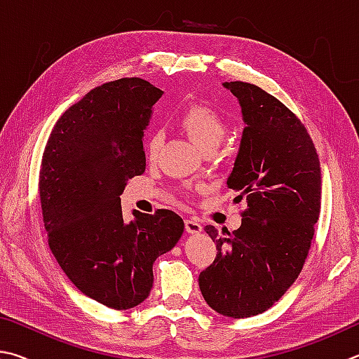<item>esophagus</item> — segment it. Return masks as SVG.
<instances>
[{
    "label": "esophagus",
    "instance_id": "34e87169",
    "mask_svg": "<svg viewBox=\"0 0 359 359\" xmlns=\"http://www.w3.org/2000/svg\"><path fill=\"white\" fill-rule=\"evenodd\" d=\"M184 225H186V231H187V233H191V235H198L200 231L203 230L202 224L196 221V219H186Z\"/></svg>",
    "mask_w": 359,
    "mask_h": 359
}]
</instances>
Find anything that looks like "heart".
Instances as JSON below:
<instances>
[{"label": "heart", "mask_w": 359, "mask_h": 359, "mask_svg": "<svg viewBox=\"0 0 359 359\" xmlns=\"http://www.w3.org/2000/svg\"><path fill=\"white\" fill-rule=\"evenodd\" d=\"M180 124L202 151L217 148V144L222 142L225 135V123L222 116L208 104H191L181 113ZM161 142L159 134H151L148 137V157H154L157 154V151L161 148Z\"/></svg>", "instance_id": "heart-1"}]
</instances>
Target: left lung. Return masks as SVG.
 Wrapping results in <instances>:
<instances>
[{
	"label": "left lung",
	"mask_w": 359,
	"mask_h": 359,
	"mask_svg": "<svg viewBox=\"0 0 359 359\" xmlns=\"http://www.w3.org/2000/svg\"><path fill=\"white\" fill-rule=\"evenodd\" d=\"M222 85L246 124L227 186L248 208L233 233L206 225L217 254L198 285L211 309L244 318L269 309L303 269L320 216L322 173L304 124L280 100L244 81Z\"/></svg>",
	"instance_id": "obj_1"
}]
</instances>
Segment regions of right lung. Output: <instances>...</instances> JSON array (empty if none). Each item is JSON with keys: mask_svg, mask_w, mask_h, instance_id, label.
<instances>
[{"mask_svg": "<svg viewBox=\"0 0 359 359\" xmlns=\"http://www.w3.org/2000/svg\"><path fill=\"white\" fill-rule=\"evenodd\" d=\"M162 94L138 77L94 88L62 113L43 149L39 196L50 250L81 293L110 309L148 298L154 260L184 231L170 210L134 211L124 222L119 198L144 172V129Z\"/></svg>", "mask_w": 359, "mask_h": 359, "instance_id": "right-lung-1", "label": "right lung"}]
</instances>
